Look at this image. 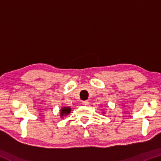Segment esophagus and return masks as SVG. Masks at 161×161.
Here are the masks:
<instances>
[{
	"mask_svg": "<svg viewBox=\"0 0 161 161\" xmlns=\"http://www.w3.org/2000/svg\"><path fill=\"white\" fill-rule=\"evenodd\" d=\"M82 104H83L84 106H88L89 102H88V101H83V102H82Z\"/></svg>",
	"mask_w": 161,
	"mask_h": 161,
	"instance_id": "obj_1",
	"label": "esophagus"
}]
</instances>
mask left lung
<instances>
[{
	"instance_id": "left-lung-1",
	"label": "left lung",
	"mask_w": 161,
	"mask_h": 161,
	"mask_svg": "<svg viewBox=\"0 0 161 161\" xmlns=\"http://www.w3.org/2000/svg\"><path fill=\"white\" fill-rule=\"evenodd\" d=\"M103 114H104V113H103Z\"/></svg>"
}]
</instances>
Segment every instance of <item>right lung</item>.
I'll use <instances>...</instances> for the list:
<instances>
[{
	"label": "right lung",
	"mask_w": 161,
	"mask_h": 161,
	"mask_svg": "<svg viewBox=\"0 0 161 161\" xmlns=\"http://www.w3.org/2000/svg\"><path fill=\"white\" fill-rule=\"evenodd\" d=\"M71 113V108L69 107H63L59 110V115L61 118H63L65 116L69 115Z\"/></svg>",
	"instance_id": "obj_1"
}]
</instances>
